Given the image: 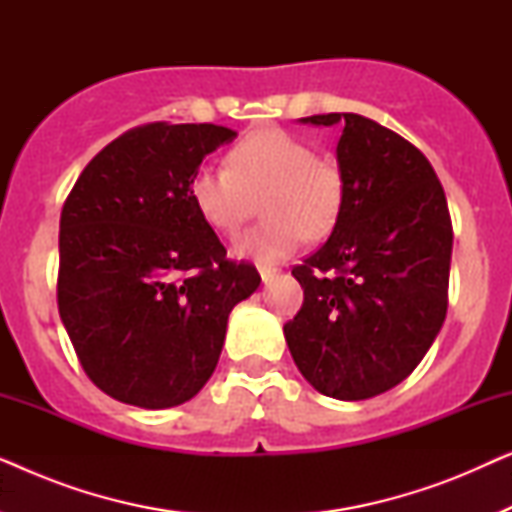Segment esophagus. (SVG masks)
Returning <instances> with one entry per match:
<instances>
[{
	"mask_svg": "<svg viewBox=\"0 0 512 512\" xmlns=\"http://www.w3.org/2000/svg\"><path fill=\"white\" fill-rule=\"evenodd\" d=\"M258 272H261L263 282H270L277 275V268H272V265H258Z\"/></svg>",
	"mask_w": 512,
	"mask_h": 512,
	"instance_id": "34e87169",
	"label": "esophagus"
}]
</instances>
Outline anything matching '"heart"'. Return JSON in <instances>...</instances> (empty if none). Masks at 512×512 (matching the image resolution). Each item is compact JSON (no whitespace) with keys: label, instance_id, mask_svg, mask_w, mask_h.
I'll return each mask as SVG.
<instances>
[{"label":"heart","instance_id":"obj_1","mask_svg":"<svg viewBox=\"0 0 512 512\" xmlns=\"http://www.w3.org/2000/svg\"><path fill=\"white\" fill-rule=\"evenodd\" d=\"M191 198L202 219L223 235H235L263 198L268 219L244 233L235 251L268 265L298 249L305 233H331L345 205V177L333 158L317 156L303 137L261 128L230 149L228 165L198 167Z\"/></svg>","mask_w":512,"mask_h":512}]
</instances>
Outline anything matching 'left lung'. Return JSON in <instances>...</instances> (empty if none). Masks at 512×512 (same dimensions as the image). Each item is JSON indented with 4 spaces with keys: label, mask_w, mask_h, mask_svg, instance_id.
Returning a JSON list of instances; mask_svg holds the SVG:
<instances>
[{
    "label": "left lung",
    "mask_w": 512,
    "mask_h": 512,
    "mask_svg": "<svg viewBox=\"0 0 512 512\" xmlns=\"http://www.w3.org/2000/svg\"><path fill=\"white\" fill-rule=\"evenodd\" d=\"M340 125L345 205L324 247L291 270L303 307L286 345L324 396L363 401L419 366L447 314L452 219L417 146L359 114L300 118Z\"/></svg>",
    "instance_id": "obj_1"
}]
</instances>
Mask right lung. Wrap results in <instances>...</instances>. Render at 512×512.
<instances>
[{
	"instance_id": "add662e5",
	"label": "right lung",
	"mask_w": 512,
	"mask_h": 512,
	"mask_svg": "<svg viewBox=\"0 0 512 512\" xmlns=\"http://www.w3.org/2000/svg\"><path fill=\"white\" fill-rule=\"evenodd\" d=\"M235 132L146 123L104 146L60 214L58 310L90 382L116 401L160 410L212 377L228 314L261 284L230 261L191 198L207 153Z\"/></svg>"
}]
</instances>
